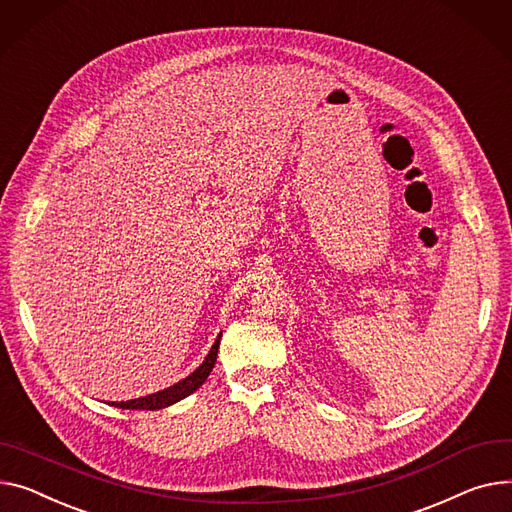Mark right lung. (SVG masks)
Returning <instances> with one entry per match:
<instances>
[{
  "mask_svg": "<svg viewBox=\"0 0 512 512\" xmlns=\"http://www.w3.org/2000/svg\"><path fill=\"white\" fill-rule=\"evenodd\" d=\"M220 337H222V333L218 335L216 344L212 346V350H210V354L206 356V360H203L201 366H199L195 372H191L187 379L179 381L177 385L168 387V389H164V391H158V393H154V395H146V397L131 399V401H113L111 405L121 407V410H162V407H168V405H173V403L185 399L187 395H191L193 391H197L203 383H206V379L210 377V372H212V368H214V364H216V358H218Z\"/></svg>",
  "mask_w": 512,
  "mask_h": 512,
  "instance_id": "obj_1",
  "label": "right lung"
}]
</instances>
